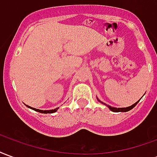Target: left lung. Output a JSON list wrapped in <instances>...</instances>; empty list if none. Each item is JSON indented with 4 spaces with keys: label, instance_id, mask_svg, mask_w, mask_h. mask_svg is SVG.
Wrapping results in <instances>:
<instances>
[{
    "label": "left lung",
    "instance_id": "obj_1",
    "mask_svg": "<svg viewBox=\"0 0 157 157\" xmlns=\"http://www.w3.org/2000/svg\"><path fill=\"white\" fill-rule=\"evenodd\" d=\"M99 101V100H98ZM139 102V101H138ZM138 102H135V104H133V105L131 106H129V107H127V108H113V107H111V106H109V105H107V104H105V103H103V102H102V103H103V104H105L106 106H108V108H109L111 111H113V112H116V113H118V112H128V111H129V110H131L133 108H135V105L138 103Z\"/></svg>",
    "mask_w": 157,
    "mask_h": 157
}]
</instances>
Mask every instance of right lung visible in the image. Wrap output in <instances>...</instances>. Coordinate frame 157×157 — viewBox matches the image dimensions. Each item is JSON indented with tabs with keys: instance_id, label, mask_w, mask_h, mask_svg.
I'll return each instance as SVG.
<instances>
[{
	"instance_id": "add662e5",
	"label": "right lung",
	"mask_w": 157,
	"mask_h": 157,
	"mask_svg": "<svg viewBox=\"0 0 157 157\" xmlns=\"http://www.w3.org/2000/svg\"><path fill=\"white\" fill-rule=\"evenodd\" d=\"M26 106H27L28 108H29V109H33V110L37 111V112H39V113H55L59 109V108H57V109H52V110H40V109H34V108H31L30 106H28V105H26Z\"/></svg>"
}]
</instances>
